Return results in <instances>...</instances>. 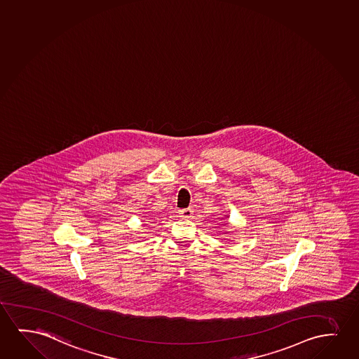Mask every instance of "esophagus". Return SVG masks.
<instances>
[{"label":"esophagus","mask_w":359,"mask_h":359,"mask_svg":"<svg viewBox=\"0 0 359 359\" xmlns=\"http://www.w3.org/2000/svg\"><path fill=\"white\" fill-rule=\"evenodd\" d=\"M179 213L182 215V217H185V219H190V217H193L194 208H182V210L179 211Z\"/></svg>","instance_id":"esophagus-1"}]
</instances>
